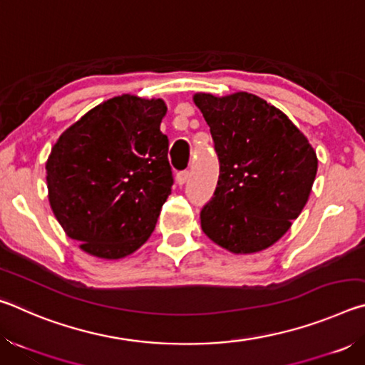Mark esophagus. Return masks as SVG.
<instances>
[{
    "label": "esophagus",
    "mask_w": 365,
    "mask_h": 365,
    "mask_svg": "<svg viewBox=\"0 0 365 365\" xmlns=\"http://www.w3.org/2000/svg\"><path fill=\"white\" fill-rule=\"evenodd\" d=\"M188 177H190V172L188 170H180V172H178V174H177V183L178 185H185V183H187V180H188Z\"/></svg>",
    "instance_id": "obj_1"
}]
</instances>
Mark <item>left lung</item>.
I'll list each match as a JSON object with an SVG mask.
<instances>
[{"mask_svg": "<svg viewBox=\"0 0 365 365\" xmlns=\"http://www.w3.org/2000/svg\"><path fill=\"white\" fill-rule=\"evenodd\" d=\"M211 128L219 180L201 209V228L235 255L280 240L306 206L317 156L294 123L262 98L195 95Z\"/></svg>", "mask_w": 365, "mask_h": 365, "instance_id": "left-lung-1", "label": "left lung"}]
</instances>
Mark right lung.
I'll return each mask as SVG.
<instances>
[{
    "mask_svg": "<svg viewBox=\"0 0 365 365\" xmlns=\"http://www.w3.org/2000/svg\"><path fill=\"white\" fill-rule=\"evenodd\" d=\"M163 100L115 96L61 135L46 163L49 205L85 252L120 259L143 245L170 195Z\"/></svg>",
    "mask_w": 365,
    "mask_h": 365,
    "instance_id": "1",
    "label": "right lung"
}]
</instances>
